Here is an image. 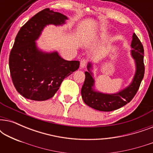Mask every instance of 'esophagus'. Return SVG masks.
<instances>
[{"mask_svg": "<svg viewBox=\"0 0 153 153\" xmlns=\"http://www.w3.org/2000/svg\"><path fill=\"white\" fill-rule=\"evenodd\" d=\"M86 65H87V60H86L82 59L80 61V68L81 69L85 68V67H86Z\"/></svg>", "mask_w": 153, "mask_h": 153, "instance_id": "esophagus-1", "label": "esophagus"}]
</instances>
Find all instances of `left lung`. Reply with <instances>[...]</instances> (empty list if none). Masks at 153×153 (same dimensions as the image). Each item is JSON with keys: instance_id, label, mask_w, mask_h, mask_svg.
I'll list each match as a JSON object with an SVG mask.
<instances>
[{"instance_id": "8db88e82", "label": "left lung", "mask_w": 153, "mask_h": 153, "mask_svg": "<svg viewBox=\"0 0 153 153\" xmlns=\"http://www.w3.org/2000/svg\"><path fill=\"white\" fill-rule=\"evenodd\" d=\"M132 37L131 47L133 49H131V55L134 58L137 67L132 82L126 88L116 94L108 95L95 92L92 88L94 85V79L92 77V73L90 72L91 65L88 63V70L89 72H85V79L81 88V96L83 102L88 106L101 111H112L126 105L137 94L145 72L144 49L143 45L135 33L133 34Z\"/></svg>"}]
</instances>
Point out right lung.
Here are the masks:
<instances>
[{"label":"right lung","mask_w":153,"mask_h":153,"mask_svg":"<svg viewBox=\"0 0 153 153\" xmlns=\"http://www.w3.org/2000/svg\"><path fill=\"white\" fill-rule=\"evenodd\" d=\"M67 19L46 8L30 19L16 35L10 53L9 67L12 83L23 97L35 101L49 100L63 79L78 70L79 61L62 59L57 52L43 53L35 42L46 25H61Z\"/></svg>","instance_id":"1"}]
</instances>
